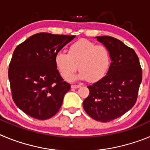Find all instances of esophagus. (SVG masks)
<instances>
[{
  "label": "esophagus",
  "mask_w": 150,
  "mask_h": 150,
  "mask_svg": "<svg viewBox=\"0 0 150 150\" xmlns=\"http://www.w3.org/2000/svg\"><path fill=\"white\" fill-rule=\"evenodd\" d=\"M80 86H81L80 85H72V86H71V88H79Z\"/></svg>",
  "instance_id": "esophagus-1"
}]
</instances>
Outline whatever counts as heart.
<instances>
[{"label":"heart","instance_id":"obj_1","mask_svg":"<svg viewBox=\"0 0 150 150\" xmlns=\"http://www.w3.org/2000/svg\"><path fill=\"white\" fill-rule=\"evenodd\" d=\"M55 62L61 75L70 80L79 70L76 79H87L91 83L104 78L110 65V55L107 47L87 40H79L70 46L68 52H59Z\"/></svg>","mask_w":150,"mask_h":150}]
</instances>
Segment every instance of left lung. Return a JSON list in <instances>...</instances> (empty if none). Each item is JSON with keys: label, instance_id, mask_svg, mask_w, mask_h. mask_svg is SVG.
<instances>
[{"label": "left lung", "instance_id": "8db88e82", "mask_svg": "<svg viewBox=\"0 0 150 150\" xmlns=\"http://www.w3.org/2000/svg\"><path fill=\"white\" fill-rule=\"evenodd\" d=\"M109 50L111 63L106 76L91 86L83 102L87 114L94 120L107 122L120 117L136 103L142 69L137 54L120 40L96 37Z\"/></svg>", "mask_w": 150, "mask_h": 150}]
</instances>
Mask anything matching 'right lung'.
I'll return each mask as SVG.
<instances>
[{
  "mask_svg": "<svg viewBox=\"0 0 150 150\" xmlns=\"http://www.w3.org/2000/svg\"><path fill=\"white\" fill-rule=\"evenodd\" d=\"M76 36L38 33L18 45L8 71L12 97L25 113L40 120L59 110L71 85L64 81L55 57Z\"/></svg>",
  "mask_w": 150,
  "mask_h": 150,
  "instance_id": "1",
  "label": "right lung"
}]
</instances>
